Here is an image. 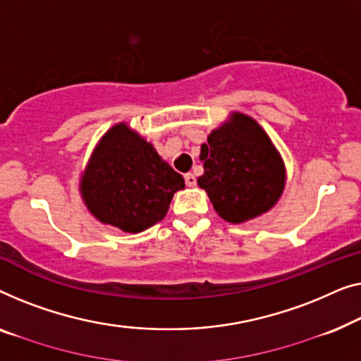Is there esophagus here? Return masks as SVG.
<instances>
[{
	"mask_svg": "<svg viewBox=\"0 0 361 361\" xmlns=\"http://www.w3.org/2000/svg\"><path fill=\"white\" fill-rule=\"evenodd\" d=\"M185 181H186V185L190 186V188H195L196 186V176L192 175V173H186L185 175Z\"/></svg>",
	"mask_w": 361,
	"mask_h": 361,
	"instance_id": "1",
	"label": "esophagus"
}]
</instances>
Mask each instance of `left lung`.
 Masks as SVG:
<instances>
[{
    "instance_id": "left-lung-1",
    "label": "left lung",
    "mask_w": 361,
    "mask_h": 361,
    "mask_svg": "<svg viewBox=\"0 0 361 361\" xmlns=\"http://www.w3.org/2000/svg\"><path fill=\"white\" fill-rule=\"evenodd\" d=\"M200 160L204 173L197 185L231 224L265 214L286 185V169L275 144L255 119L237 111L207 135Z\"/></svg>"
}]
</instances>
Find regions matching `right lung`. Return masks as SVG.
Here are the masks:
<instances>
[{
    "label": "right lung",
    "instance_id": "obj_1",
    "mask_svg": "<svg viewBox=\"0 0 361 361\" xmlns=\"http://www.w3.org/2000/svg\"><path fill=\"white\" fill-rule=\"evenodd\" d=\"M185 180L129 124L101 137L80 178L86 209L101 224L139 233L161 221Z\"/></svg>",
    "mask_w": 361,
    "mask_h": 361
}]
</instances>
